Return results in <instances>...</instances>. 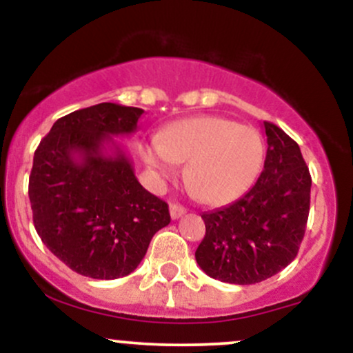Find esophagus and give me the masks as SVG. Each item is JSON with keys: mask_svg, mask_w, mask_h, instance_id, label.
I'll list each match as a JSON object with an SVG mask.
<instances>
[{"mask_svg": "<svg viewBox=\"0 0 353 353\" xmlns=\"http://www.w3.org/2000/svg\"><path fill=\"white\" fill-rule=\"evenodd\" d=\"M169 209H171V217L172 219H179L185 214V209L179 204H171V208H169Z\"/></svg>", "mask_w": 353, "mask_h": 353, "instance_id": "34e87169", "label": "esophagus"}]
</instances>
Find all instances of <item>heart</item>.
<instances>
[{"instance_id": "b5f03b06", "label": "heart", "mask_w": 353, "mask_h": 353, "mask_svg": "<svg viewBox=\"0 0 353 353\" xmlns=\"http://www.w3.org/2000/svg\"><path fill=\"white\" fill-rule=\"evenodd\" d=\"M144 163L169 177L177 163L202 202L228 204L250 188L264 161V143L252 128L222 117H192L164 129L159 143L141 145Z\"/></svg>"}]
</instances>
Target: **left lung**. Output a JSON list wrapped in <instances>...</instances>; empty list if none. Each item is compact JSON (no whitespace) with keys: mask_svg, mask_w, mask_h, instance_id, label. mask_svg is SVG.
I'll list each match as a JSON object with an SVG mask.
<instances>
[{"mask_svg":"<svg viewBox=\"0 0 353 353\" xmlns=\"http://www.w3.org/2000/svg\"><path fill=\"white\" fill-rule=\"evenodd\" d=\"M267 154L252 189L228 208L204 212L197 264L217 281L249 285L272 277L297 257L310 209V172L301 148L264 123Z\"/></svg>","mask_w":353,"mask_h":353,"instance_id":"left-lung-1","label":"left lung"}]
</instances>
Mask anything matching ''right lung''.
Listing matches in <instances>:
<instances>
[{
  "label": "right lung",
  "mask_w": 353,
  "mask_h": 353,
  "mask_svg": "<svg viewBox=\"0 0 353 353\" xmlns=\"http://www.w3.org/2000/svg\"><path fill=\"white\" fill-rule=\"evenodd\" d=\"M143 112L114 103L79 109L56 121L34 151L28 194L36 232L84 277L129 275L171 222L169 205L139 184L112 141L132 134Z\"/></svg>",
  "instance_id": "1"
}]
</instances>
